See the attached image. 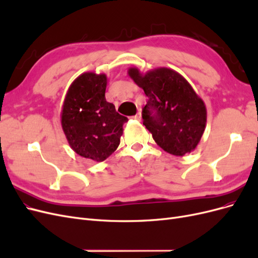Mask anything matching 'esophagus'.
<instances>
[{
	"label": "esophagus",
	"instance_id": "esophagus-1",
	"mask_svg": "<svg viewBox=\"0 0 258 258\" xmlns=\"http://www.w3.org/2000/svg\"><path fill=\"white\" fill-rule=\"evenodd\" d=\"M134 118H135V119H137V120H141V119H142L141 113H140V112H139V113H137V115H135V116H134Z\"/></svg>",
	"mask_w": 258,
	"mask_h": 258
}]
</instances>
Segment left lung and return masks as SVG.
I'll use <instances>...</instances> for the list:
<instances>
[{
    "instance_id": "left-lung-1",
    "label": "left lung",
    "mask_w": 258,
    "mask_h": 258,
    "mask_svg": "<svg viewBox=\"0 0 258 258\" xmlns=\"http://www.w3.org/2000/svg\"><path fill=\"white\" fill-rule=\"evenodd\" d=\"M128 73L147 97L142 110L143 124L155 142L174 156L194 151L206 129L207 110L189 83L167 68L145 75L131 68Z\"/></svg>"
}]
</instances>
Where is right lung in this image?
Masks as SVG:
<instances>
[{
	"mask_svg": "<svg viewBox=\"0 0 258 258\" xmlns=\"http://www.w3.org/2000/svg\"><path fill=\"white\" fill-rule=\"evenodd\" d=\"M104 74L84 73L70 86L61 113V124L72 150L101 162L119 145L127 117L105 99Z\"/></svg>",
	"mask_w": 258,
	"mask_h": 258,
	"instance_id": "1",
	"label": "right lung"
}]
</instances>
